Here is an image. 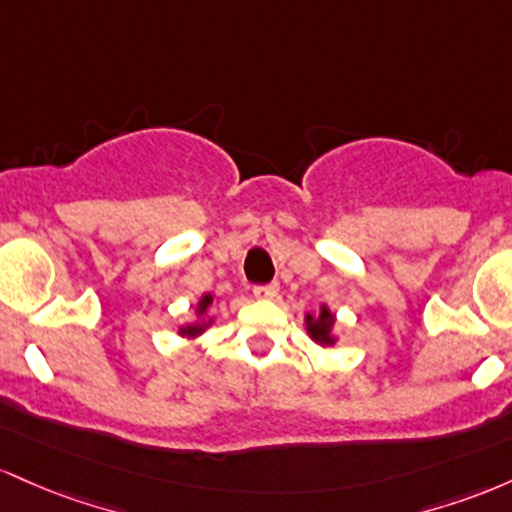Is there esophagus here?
<instances>
[{
    "mask_svg": "<svg viewBox=\"0 0 512 512\" xmlns=\"http://www.w3.org/2000/svg\"><path fill=\"white\" fill-rule=\"evenodd\" d=\"M280 285L278 283H268V285H258L254 287V295L258 297V300H273L275 295H278Z\"/></svg>",
    "mask_w": 512,
    "mask_h": 512,
    "instance_id": "1",
    "label": "esophagus"
}]
</instances>
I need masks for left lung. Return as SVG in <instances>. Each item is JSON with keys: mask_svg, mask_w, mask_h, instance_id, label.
<instances>
[{"mask_svg": "<svg viewBox=\"0 0 512 512\" xmlns=\"http://www.w3.org/2000/svg\"><path fill=\"white\" fill-rule=\"evenodd\" d=\"M304 324H307V333L312 336V341L319 343V346H333V343H336V336H333L336 317H333L331 309L326 307V304H321L317 314H307V317H304Z\"/></svg>", "mask_w": 512, "mask_h": 512, "instance_id": "8db88e82", "label": "left lung"}]
</instances>
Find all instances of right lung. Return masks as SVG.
<instances>
[{
    "label": "right lung",
    "instance_id": "1",
    "mask_svg": "<svg viewBox=\"0 0 512 512\" xmlns=\"http://www.w3.org/2000/svg\"><path fill=\"white\" fill-rule=\"evenodd\" d=\"M210 307H212V295L208 292V295L200 297L198 307H195V314H198V321H193V324L181 326V329H179L181 336L195 338V336H200V333H203L205 329H208V326L212 324V319H205V314H208Z\"/></svg>",
    "mask_w": 512,
    "mask_h": 512
}]
</instances>
